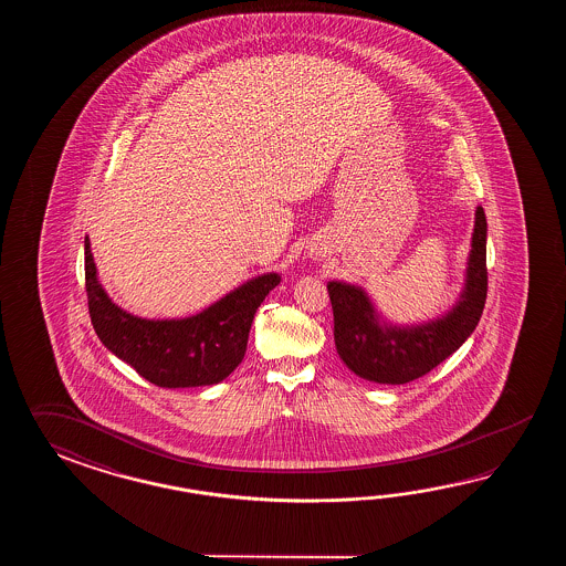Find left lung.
<instances>
[{
  "instance_id": "8db88e82",
  "label": "left lung",
  "mask_w": 566,
  "mask_h": 566,
  "mask_svg": "<svg viewBox=\"0 0 566 566\" xmlns=\"http://www.w3.org/2000/svg\"><path fill=\"white\" fill-rule=\"evenodd\" d=\"M485 242L488 222L478 206L465 283L458 301L449 312L422 324H390L360 285L329 281L334 339L349 370L378 385H407L458 352L480 324L488 297Z\"/></svg>"
}]
</instances>
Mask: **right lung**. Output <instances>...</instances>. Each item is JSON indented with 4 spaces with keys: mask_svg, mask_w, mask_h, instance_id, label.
<instances>
[{
    "mask_svg": "<svg viewBox=\"0 0 566 566\" xmlns=\"http://www.w3.org/2000/svg\"><path fill=\"white\" fill-rule=\"evenodd\" d=\"M279 281V273H265L190 317L147 319L120 310L108 297L85 237L86 297L96 336L119 360L161 388L222 382L244 358L254 313Z\"/></svg>",
    "mask_w": 566,
    "mask_h": 566,
    "instance_id": "right-lung-1",
    "label": "right lung"
}]
</instances>
